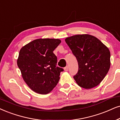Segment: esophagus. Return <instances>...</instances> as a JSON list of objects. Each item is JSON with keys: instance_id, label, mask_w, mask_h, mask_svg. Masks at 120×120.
Instances as JSON below:
<instances>
[{"instance_id": "34e87169", "label": "esophagus", "mask_w": 120, "mask_h": 120, "mask_svg": "<svg viewBox=\"0 0 120 120\" xmlns=\"http://www.w3.org/2000/svg\"><path fill=\"white\" fill-rule=\"evenodd\" d=\"M68 69H69V68H68V66H66V67L64 68V70L65 71H68Z\"/></svg>"}]
</instances>
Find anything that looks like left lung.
Listing matches in <instances>:
<instances>
[{
	"label": "left lung",
	"instance_id": "1",
	"mask_svg": "<svg viewBox=\"0 0 120 120\" xmlns=\"http://www.w3.org/2000/svg\"><path fill=\"white\" fill-rule=\"evenodd\" d=\"M65 41L78 60L79 71L74 79L78 85L85 89L98 86L110 69L109 48L95 36L86 34L70 36Z\"/></svg>",
	"mask_w": 120,
	"mask_h": 120
}]
</instances>
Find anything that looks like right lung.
<instances>
[{
  "mask_svg": "<svg viewBox=\"0 0 120 120\" xmlns=\"http://www.w3.org/2000/svg\"><path fill=\"white\" fill-rule=\"evenodd\" d=\"M60 42L58 39H38L20 50L17 65L24 81L33 91L46 95L58 83L63 69L56 67L57 57L53 51Z\"/></svg>",
  "mask_w": 120,
  "mask_h": 120,
  "instance_id": "add662e5",
  "label": "right lung"
}]
</instances>
